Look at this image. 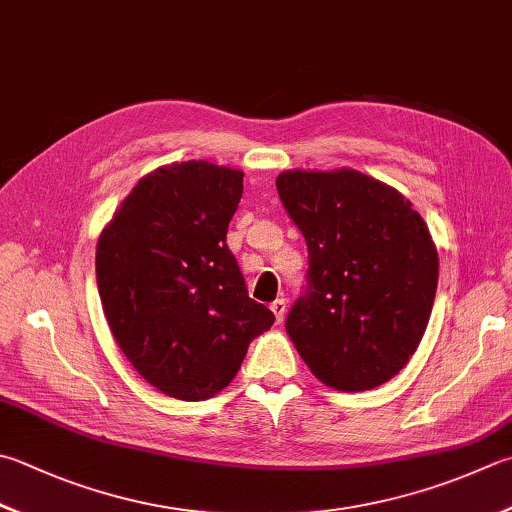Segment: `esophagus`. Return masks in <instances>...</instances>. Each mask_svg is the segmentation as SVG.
Masks as SVG:
<instances>
[{
  "label": "esophagus",
  "instance_id": "esophagus-1",
  "mask_svg": "<svg viewBox=\"0 0 512 512\" xmlns=\"http://www.w3.org/2000/svg\"><path fill=\"white\" fill-rule=\"evenodd\" d=\"M272 307V312H274V316H276V321L281 323L283 318H285V312H287V303H285V298H276V301L269 305Z\"/></svg>",
  "mask_w": 512,
  "mask_h": 512
}]
</instances>
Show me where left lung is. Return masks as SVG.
Returning a JSON list of instances; mask_svg holds the SVG:
<instances>
[{
  "mask_svg": "<svg viewBox=\"0 0 512 512\" xmlns=\"http://www.w3.org/2000/svg\"><path fill=\"white\" fill-rule=\"evenodd\" d=\"M276 189L307 245L285 330L318 381L372 390L406 368L435 303L439 258L399 191L354 169L283 171Z\"/></svg>",
  "mask_w": 512,
  "mask_h": 512,
  "instance_id": "8db88e82",
  "label": "left lung"
}]
</instances>
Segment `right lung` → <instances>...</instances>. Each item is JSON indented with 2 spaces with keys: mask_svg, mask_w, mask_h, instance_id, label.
Returning <instances> with one entry per match:
<instances>
[{
  "mask_svg": "<svg viewBox=\"0 0 512 512\" xmlns=\"http://www.w3.org/2000/svg\"><path fill=\"white\" fill-rule=\"evenodd\" d=\"M243 171L189 160L133 187L102 231L95 274L115 343L173 399L214 397L274 325L227 247Z\"/></svg>",
  "mask_w": 512,
  "mask_h": 512,
  "instance_id": "obj_1",
  "label": "right lung"
}]
</instances>
